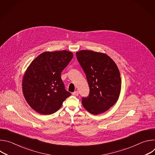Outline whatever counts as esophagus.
<instances>
[{"label": "esophagus", "instance_id": "34e87169", "mask_svg": "<svg viewBox=\"0 0 155 155\" xmlns=\"http://www.w3.org/2000/svg\"><path fill=\"white\" fill-rule=\"evenodd\" d=\"M72 94L74 96H78V91H75L74 93H72Z\"/></svg>", "mask_w": 155, "mask_h": 155}]
</instances>
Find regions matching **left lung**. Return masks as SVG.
<instances>
[{"label": "left lung", "instance_id": "obj_1", "mask_svg": "<svg viewBox=\"0 0 155 155\" xmlns=\"http://www.w3.org/2000/svg\"><path fill=\"white\" fill-rule=\"evenodd\" d=\"M90 87V94L82 98L84 108L93 115L102 114L118 101L121 80L115 62L107 54L90 50L76 53Z\"/></svg>", "mask_w": 155, "mask_h": 155}]
</instances>
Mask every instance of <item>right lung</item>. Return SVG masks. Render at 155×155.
I'll use <instances>...</instances> for the list:
<instances>
[{"label": "right lung", "mask_w": 155, "mask_h": 155, "mask_svg": "<svg viewBox=\"0 0 155 155\" xmlns=\"http://www.w3.org/2000/svg\"><path fill=\"white\" fill-rule=\"evenodd\" d=\"M73 58L72 52L45 51L27 68L22 80L24 97L29 106L41 115L55 113L71 95L66 91L61 74Z\"/></svg>", "instance_id": "add662e5"}]
</instances>
